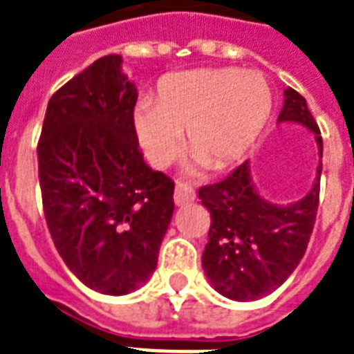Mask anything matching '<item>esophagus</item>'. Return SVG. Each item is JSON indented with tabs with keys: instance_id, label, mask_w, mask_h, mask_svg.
Instances as JSON below:
<instances>
[{
	"instance_id": "1",
	"label": "esophagus",
	"mask_w": 354,
	"mask_h": 354,
	"mask_svg": "<svg viewBox=\"0 0 354 354\" xmlns=\"http://www.w3.org/2000/svg\"><path fill=\"white\" fill-rule=\"evenodd\" d=\"M175 205H186L196 199V190L186 183H177L175 186Z\"/></svg>"
}]
</instances>
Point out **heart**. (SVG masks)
I'll return each instance as SVG.
<instances>
[{
	"label": "heart",
	"mask_w": 354,
	"mask_h": 354,
	"mask_svg": "<svg viewBox=\"0 0 354 354\" xmlns=\"http://www.w3.org/2000/svg\"><path fill=\"white\" fill-rule=\"evenodd\" d=\"M273 105L270 83L254 70L175 73L134 111V131L155 168L174 162L183 147L194 151L190 169H225L253 146Z\"/></svg>",
	"instance_id": "obj_1"
}]
</instances>
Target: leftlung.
<instances>
[{
  "instance_id": "obj_1",
  "label": "left lung",
  "mask_w": 354,
  "mask_h": 354,
  "mask_svg": "<svg viewBox=\"0 0 354 354\" xmlns=\"http://www.w3.org/2000/svg\"><path fill=\"white\" fill-rule=\"evenodd\" d=\"M279 123H301L316 134L319 158L323 140L306 100L294 88L284 90ZM322 160L312 190L290 205H275L260 196L251 180L249 160L227 179L199 188L210 212L203 270L218 294L234 301H254L286 281L303 259L319 205Z\"/></svg>"
}]
</instances>
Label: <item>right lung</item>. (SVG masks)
<instances>
[{
	"label": "right lung",
	"mask_w": 354,
	"mask_h": 354,
	"mask_svg": "<svg viewBox=\"0 0 354 354\" xmlns=\"http://www.w3.org/2000/svg\"><path fill=\"white\" fill-rule=\"evenodd\" d=\"M136 97L122 57H101L51 95L37 147L55 248L79 281L106 295L149 279L174 216V180L138 147Z\"/></svg>",
	"instance_id": "1"
}]
</instances>
